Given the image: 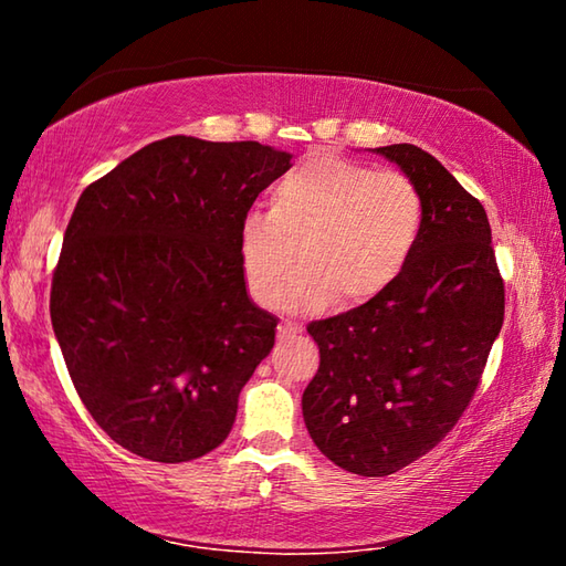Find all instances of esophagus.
<instances>
[{
    "label": "esophagus",
    "instance_id": "esophagus-1",
    "mask_svg": "<svg viewBox=\"0 0 566 566\" xmlns=\"http://www.w3.org/2000/svg\"><path fill=\"white\" fill-rule=\"evenodd\" d=\"M300 332H302L300 324H296V322H290V319L282 322L280 327H276V334H280V339H290V337H296V334H300Z\"/></svg>",
    "mask_w": 566,
    "mask_h": 566
}]
</instances>
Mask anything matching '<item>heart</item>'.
<instances>
[{"label": "heart", "instance_id": "b5f03b06", "mask_svg": "<svg viewBox=\"0 0 566 566\" xmlns=\"http://www.w3.org/2000/svg\"><path fill=\"white\" fill-rule=\"evenodd\" d=\"M421 197L407 175L317 155L294 167L239 229V264L249 294L270 306L286 286L290 310L375 300L405 270L421 232Z\"/></svg>", "mask_w": 566, "mask_h": 566}]
</instances>
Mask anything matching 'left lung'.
Here are the masks:
<instances>
[{
    "mask_svg": "<svg viewBox=\"0 0 566 566\" xmlns=\"http://www.w3.org/2000/svg\"><path fill=\"white\" fill-rule=\"evenodd\" d=\"M375 151L415 181L421 232L389 290L306 324L319 369L302 395L314 444L359 476L395 474L452 432L504 322V280L482 202L424 149Z\"/></svg>",
    "mask_w": 566,
    "mask_h": 566,
    "instance_id": "8db88e82",
    "label": "left lung"
}]
</instances>
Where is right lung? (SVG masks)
I'll list each match as a JSON object with an SVG mask.
<instances>
[{
  "mask_svg": "<svg viewBox=\"0 0 566 566\" xmlns=\"http://www.w3.org/2000/svg\"><path fill=\"white\" fill-rule=\"evenodd\" d=\"M290 159L177 134L82 191L52 276V327L76 395L132 454L189 462L232 432L276 329L247 296L239 229Z\"/></svg>",
  "mask_w": 566,
  "mask_h": 566,
  "instance_id": "right-lung-1",
  "label": "right lung"
}]
</instances>
